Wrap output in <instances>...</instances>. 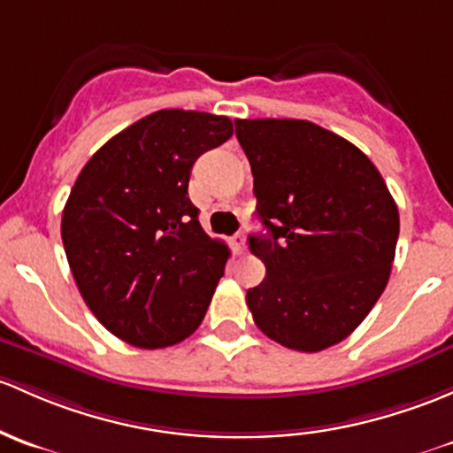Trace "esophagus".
<instances>
[{
    "label": "esophagus",
    "instance_id": "obj_1",
    "mask_svg": "<svg viewBox=\"0 0 453 453\" xmlns=\"http://www.w3.org/2000/svg\"><path fill=\"white\" fill-rule=\"evenodd\" d=\"M232 245H234V251H236V254H245V251H247V245H245V236H242V234H236L234 236V239H232Z\"/></svg>",
    "mask_w": 453,
    "mask_h": 453
}]
</instances>
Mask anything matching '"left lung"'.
<instances>
[{
  "mask_svg": "<svg viewBox=\"0 0 453 453\" xmlns=\"http://www.w3.org/2000/svg\"><path fill=\"white\" fill-rule=\"evenodd\" d=\"M266 234L250 251L266 278L247 290L256 326L297 351L351 334L384 293L399 236L397 203L375 165L302 119H236Z\"/></svg>",
  "mask_w": 453,
  "mask_h": 453,
  "instance_id": "left-lung-1",
  "label": "left lung"
}]
</instances>
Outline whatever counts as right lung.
<instances>
[{
    "instance_id": "obj_1",
    "label": "right lung",
    "mask_w": 453,
    "mask_h": 453,
    "mask_svg": "<svg viewBox=\"0 0 453 453\" xmlns=\"http://www.w3.org/2000/svg\"><path fill=\"white\" fill-rule=\"evenodd\" d=\"M232 132L211 112H151L80 171L63 211L65 254L90 312L121 341L158 349L202 323L230 250L199 226L188 178Z\"/></svg>"
}]
</instances>
